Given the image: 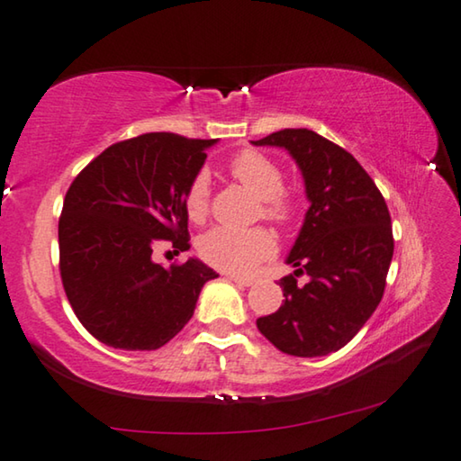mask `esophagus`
<instances>
[{
	"label": "esophagus",
	"mask_w": 461,
	"mask_h": 461,
	"mask_svg": "<svg viewBox=\"0 0 461 461\" xmlns=\"http://www.w3.org/2000/svg\"><path fill=\"white\" fill-rule=\"evenodd\" d=\"M229 280L235 282L239 285H253V277H247V276H239V274H229Z\"/></svg>",
	"instance_id": "1"
}]
</instances>
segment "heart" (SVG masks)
<instances>
[{
  "label": "heart",
  "mask_w": 461,
  "mask_h": 461,
  "mask_svg": "<svg viewBox=\"0 0 461 461\" xmlns=\"http://www.w3.org/2000/svg\"><path fill=\"white\" fill-rule=\"evenodd\" d=\"M230 176L239 179L249 192L259 198L258 216L276 224H288L296 216V198L284 190V171L274 159L259 150L245 149L229 163ZM185 214L190 221L202 222L210 212V177L198 171L184 194ZM276 249V239L267 229L255 226L249 230L216 226L200 237V258L224 271H245L255 263L267 259Z\"/></svg>",
  "instance_id": "heart-1"
}]
</instances>
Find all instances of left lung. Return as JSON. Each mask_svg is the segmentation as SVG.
Listing matches in <instances>:
<instances>
[{
    "instance_id": "8db88e82",
    "label": "left lung",
    "mask_w": 461,
    "mask_h": 461,
    "mask_svg": "<svg viewBox=\"0 0 461 461\" xmlns=\"http://www.w3.org/2000/svg\"><path fill=\"white\" fill-rule=\"evenodd\" d=\"M258 147L296 159L311 200L280 280L284 302L258 319L261 335L296 357L327 356L357 335L378 308L394 253L390 212L374 179L343 147L308 128H284ZM306 275V285L297 277Z\"/></svg>"
}]
</instances>
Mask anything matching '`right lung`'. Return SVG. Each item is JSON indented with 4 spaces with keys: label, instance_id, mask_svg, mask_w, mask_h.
I'll use <instances>...</instances> for the list:
<instances>
[{
    "label": "right lung",
    "instance_id": "obj_1",
    "mask_svg": "<svg viewBox=\"0 0 461 461\" xmlns=\"http://www.w3.org/2000/svg\"><path fill=\"white\" fill-rule=\"evenodd\" d=\"M216 139L147 132L114 142L79 171L59 218L67 300L97 341L126 351L169 343L216 271L198 259L163 267L157 245L190 249L184 194Z\"/></svg>",
    "mask_w": 461,
    "mask_h": 461
}]
</instances>
